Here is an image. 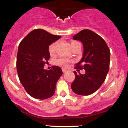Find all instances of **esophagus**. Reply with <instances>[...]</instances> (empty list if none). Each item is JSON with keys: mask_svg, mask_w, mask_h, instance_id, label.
Returning a JSON list of instances; mask_svg holds the SVG:
<instances>
[{"mask_svg": "<svg viewBox=\"0 0 128 128\" xmlns=\"http://www.w3.org/2000/svg\"><path fill=\"white\" fill-rule=\"evenodd\" d=\"M62 72L63 73H65L67 71V70H66V69H65V68H62Z\"/></svg>", "mask_w": 128, "mask_h": 128, "instance_id": "obj_1", "label": "esophagus"}]
</instances>
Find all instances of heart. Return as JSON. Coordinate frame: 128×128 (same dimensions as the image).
Listing matches in <instances>:
<instances>
[{"instance_id": "b5f03b06", "label": "heart", "mask_w": 128, "mask_h": 128, "mask_svg": "<svg viewBox=\"0 0 128 128\" xmlns=\"http://www.w3.org/2000/svg\"><path fill=\"white\" fill-rule=\"evenodd\" d=\"M77 42H72L71 43V46L72 48L76 44H77ZM57 44H58V42H55L52 43H51L49 45V48H48V50H49V52L50 55H54L56 52V48ZM70 62V60H69L68 58H60L56 60V64L57 65L60 66H62V67H67L68 66V63Z\"/></svg>"}]
</instances>
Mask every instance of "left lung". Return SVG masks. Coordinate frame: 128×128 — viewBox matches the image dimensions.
<instances>
[{
  "label": "left lung",
  "instance_id": "8db88e82",
  "mask_svg": "<svg viewBox=\"0 0 128 128\" xmlns=\"http://www.w3.org/2000/svg\"><path fill=\"white\" fill-rule=\"evenodd\" d=\"M82 42L84 53L82 60L74 68L86 70V73L77 74L71 85L74 93L88 96L96 92L105 81L109 71L110 50L100 36L89 29H84L73 36Z\"/></svg>",
  "mask_w": 128,
  "mask_h": 128
}]
</instances>
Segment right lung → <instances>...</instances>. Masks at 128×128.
<instances>
[{"label":"right lung","mask_w":128,"mask_h":128,"mask_svg":"<svg viewBox=\"0 0 128 128\" xmlns=\"http://www.w3.org/2000/svg\"><path fill=\"white\" fill-rule=\"evenodd\" d=\"M60 38L44 29H36L29 32L19 44L16 62L18 78L32 98L46 99L55 93L62 70L56 66H53L50 70H44V66L50 59L49 45Z\"/></svg>","instance_id":"add662e5"}]
</instances>
